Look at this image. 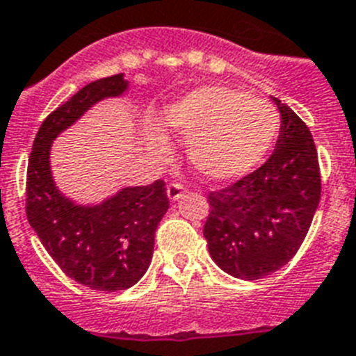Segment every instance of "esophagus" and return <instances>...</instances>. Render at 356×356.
I'll return each mask as SVG.
<instances>
[{
  "label": "esophagus",
  "mask_w": 356,
  "mask_h": 356,
  "mask_svg": "<svg viewBox=\"0 0 356 356\" xmlns=\"http://www.w3.org/2000/svg\"><path fill=\"white\" fill-rule=\"evenodd\" d=\"M185 195V187L181 184H171L167 187V198L171 202H178Z\"/></svg>",
  "instance_id": "esophagus-1"
}]
</instances>
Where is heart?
<instances>
[{
  "instance_id": "b5f03b06",
  "label": "heart",
  "mask_w": 356,
  "mask_h": 356,
  "mask_svg": "<svg viewBox=\"0 0 356 356\" xmlns=\"http://www.w3.org/2000/svg\"><path fill=\"white\" fill-rule=\"evenodd\" d=\"M163 129L151 120L145 143L154 154H171L168 132L187 143V161L207 180H238L262 165L277 142L280 118L273 105L227 85H204L163 111Z\"/></svg>"
}]
</instances>
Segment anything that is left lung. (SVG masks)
Returning <instances> with one entry per match:
<instances>
[{"label": "left lung", "mask_w": 356, "mask_h": 356, "mask_svg": "<svg viewBox=\"0 0 356 356\" xmlns=\"http://www.w3.org/2000/svg\"><path fill=\"white\" fill-rule=\"evenodd\" d=\"M280 113L275 151L262 167L211 193L204 225L209 254L227 275L258 280L286 266L304 242L320 202V169L311 131L291 107Z\"/></svg>", "instance_id": "8db88e82"}]
</instances>
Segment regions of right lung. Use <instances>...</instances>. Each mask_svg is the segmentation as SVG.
Instances as JSON below:
<instances>
[{"instance_id": "right-lung-1", "label": "right lung", "mask_w": 356, "mask_h": 356, "mask_svg": "<svg viewBox=\"0 0 356 356\" xmlns=\"http://www.w3.org/2000/svg\"><path fill=\"white\" fill-rule=\"evenodd\" d=\"M129 92L125 74L83 89L41 123L26 171V218L67 277L96 291H122L145 275L154 233L169 209L165 184L127 185L102 202L81 204L61 193L51 165L52 143L99 102Z\"/></svg>"}]
</instances>
